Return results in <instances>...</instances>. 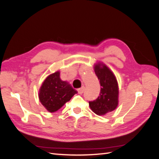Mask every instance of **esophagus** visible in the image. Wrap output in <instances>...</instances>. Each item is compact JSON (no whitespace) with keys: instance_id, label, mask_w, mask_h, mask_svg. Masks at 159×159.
I'll return each instance as SVG.
<instances>
[{"instance_id":"esophagus-1","label":"esophagus","mask_w":159,"mask_h":159,"mask_svg":"<svg viewBox=\"0 0 159 159\" xmlns=\"http://www.w3.org/2000/svg\"><path fill=\"white\" fill-rule=\"evenodd\" d=\"M85 90V87L84 86H82L81 88H79L78 89V92L79 94H82L84 93V91Z\"/></svg>"}]
</instances>
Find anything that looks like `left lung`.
Masks as SVG:
<instances>
[{
  "instance_id": "1",
  "label": "left lung",
  "mask_w": 159,
  "mask_h": 159,
  "mask_svg": "<svg viewBox=\"0 0 159 159\" xmlns=\"http://www.w3.org/2000/svg\"><path fill=\"white\" fill-rule=\"evenodd\" d=\"M94 71L102 88L99 97L89 102V107L95 114L104 115L112 111L118 105L119 88L115 75L107 66L98 62L94 66Z\"/></svg>"
}]
</instances>
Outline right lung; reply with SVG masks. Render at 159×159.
<instances>
[{
	"mask_svg": "<svg viewBox=\"0 0 159 159\" xmlns=\"http://www.w3.org/2000/svg\"><path fill=\"white\" fill-rule=\"evenodd\" d=\"M77 93V91L66 81L60 78V71L50 74L46 78L39 91L41 103L49 112L53 113L60 109Z\"/></svg>",
	"mask_w": 159,
	"mask_h": 159,
	"instance_id": "right-lung-1",
	"label": "right lung"
}]
</instances>
